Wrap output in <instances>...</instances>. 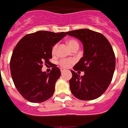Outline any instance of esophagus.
<instances>
[{
    "instance_id": "obj_1",
    "label": "esophagus",
    "mask_w": 128,
    "mask_h": 128,
    "mask_svg": "<svg viewBox=\"0 0 128 128\" xmlns=\"http://www.w3.org/2000/svg\"><path fill=\"white\" fill-rule=\"evenodd\" d=\"M64 72H65V70H64V69H62V70H61V72H62V74H63V73Z\"/></svg>"
}]
</instances>
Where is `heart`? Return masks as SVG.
<instances>
[{
	"instance_id": "b5f03b06",
	"label": "heart",
	"mask_w": 128,
	"mask_h": 128,
	"mask_svg": "<svg viewBox=\"0 0 128 128\" xmlns=\"http://www.w3.org/2000/svg\"><path fill=\"white\" fill-rule=\"evenodd\" d=\"M67 44L68 45L70 48L72 50H74V49H78L79 47H80V44L79 42L77 41L76 40L74 39H69L67 40ZM58 45L57 44H55L54 46H53L52 48V54L53 55L56 54V49H57ZM73 63V61L71 60H68V59H62L61 60L60 62H59V64L63 68H66L68 67L69 66H70Z\"/></svg>"
}]
</instances>
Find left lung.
<instances>
[{
  "instance_id": "8db88e82",
  "label": "left lung",
  "mask_w": 128,
  "mask_h": 128,
  "mask_svg": "<svg viewBox=\"0 0 128 128\" xmlns=\"http://www.w3.org/2000/svg\"><path fill=\"white\" fill-rule=\"evenodd\" d=\"M78 38L84 48L83 56L71 70L69 81L71 92L80 100H94L104 93L112 80L115 56L110 43L99 32L88 29L66 32ZM84 71L82 76L76 71Z\"/></svg>"
}]
</instances>
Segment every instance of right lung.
<instances>
[{
  "label": "right lung",
  "mask_w": 128,
  "mask_h": 128,
  "mask_svg": "<svg viewBox=\"0 0 128 128\" xmlns=\"http://www.w3.org/2000/svg\"><path fill=\"white\" fill-rule=\"evenodd\" d=\"M66 35L64 32L39 30L26 34L14 47L10 61L11 74L19 93L28 101L42 102L54 94L60 70L56 65L49 73L42 68L44 63H50L53 46Z\"/></svg>",
  "instance_id": "1"
}]
</instances>
